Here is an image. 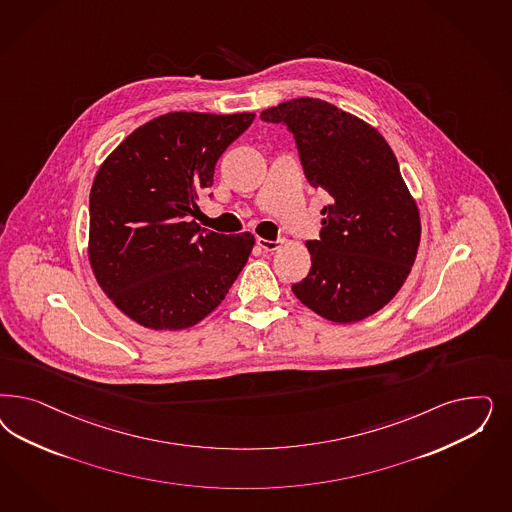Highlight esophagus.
<instances>
[{
  "label": "esophagus",
  "instance_id": "obj_1",
  "mask_svg": "<svg viewBox=\"0 0 512 512\" xmlns=\"http://www.w3.org/2000/svg\"><path fill=\"white\" fill-rule=\"evenodd\" d=\"M258 247L264 248L265 252H275L277 248H281L282 239H275V241H267V239H262V237H258Z\"/></svg>",
  "mask_w": 512,
  "mask_h": 512
}]
</instances>
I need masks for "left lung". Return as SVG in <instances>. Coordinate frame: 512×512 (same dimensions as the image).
<instances>
[{"mask_svg": "<svg viewBox=\"0 0 512 512\" xmlns=\"http://www.w3.org/2000/svg\"><path fill=\"white\" fill-rule=\"evenodd\" d=\"M260 118L286 126L307 181L330 196L320 239L307 241L311 271L292 292L339 324L377 313L411 273L420 243L418 209L390 145L322 99H290Z\"/></svg>", "mask_w": 512, "mask_h": 512, "instance_id": "obj_1", "label": "left lung"}]
</instances>
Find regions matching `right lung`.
<instances>
[{
	"label": "right lung",
	"mask_w": 512,
	"mask_h": 512,
	"mask_svg": "<svg viewBox=\"0 0 512 512\" xmlns=\"http://www.w3.org/2000/svg\"><path fill=\"white\" fill-rule=\"evenodd\" d=\"M252 113H167L130 133L90 190V265L103 292L150 330H184L222 303L254 247L192 220L218 158ZM211 196V194H209Z\"/></svg>",
	"instance_id": "add662e5"
}]
</instances>
